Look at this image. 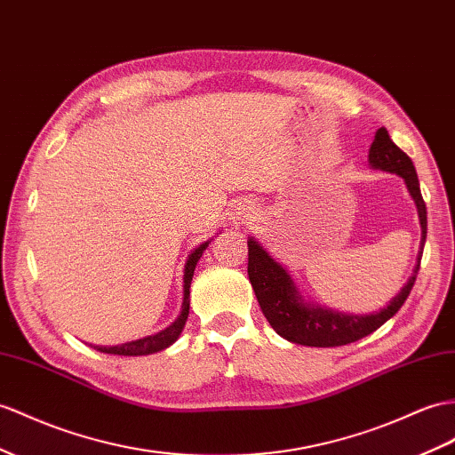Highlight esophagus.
I'll list each match as a JSON object with an SVG mask.
<instances>
[{"label":"esophagus","mask_w":455,"mask_h":455,"mask_svg":"<svg viewBox=\"0 0 455 455\" xmlns=\"http://www.w3.org/2000/svg\"><path fill=\"white\" fill-rule=\"evenodd\" d=\"M255 209H258V207H255V204L250 202V200L238 202L235 205V212H232V215H230L232 225L240 227V225L250 223V220H253V217H255Z\"/></svg>","instance_id":"obj_1"}]
</instances>
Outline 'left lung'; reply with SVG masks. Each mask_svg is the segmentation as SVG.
I'll list each match as a JSON object with an SVG mask.
<instances>
[{"instance_id": "obj_1", "label": "left lung", "mask_w": 455, "mask_h": 455, "mask_svg": "<svg viewBox=\"0 0 455 455\" xmlns=\"http://www.w3.org/2000/svg\"><path fill=\"white\" fill-rule=\"evenodd\" d=\"M369 167L402 177L417 207L419 225H421V246H419L415 269L400 292L382 309L372 311L369 315H354V313H342L306 299L286 267L278 263L255 236H250L248 275L251 288L267 321L276 334L288 342L313 347H334L357 342L394 317L411 292L427 240V207L413 161L392 142L388 131L382 126L375 132V140L369 148Z\"/></svg>"}]
</instances>
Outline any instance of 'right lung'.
I'll return each mask as SVG.
<instances>
[{
  "label": "right lung",
  "mask_w": 455,
  "mask_h": 455,
  "mask_svg": "<svg viewBox=\"0 0 455 455\" xmlns=\"http://www.w3.org/2000/svg\"><path fill=\"white\" fill-rule=\"evenodd\" d=\"M209 243H212V240L200 243V246L192 250V253L188 255V259H186V265H184L182 309H180V315L174 319V323H171L167 329H163V331H159L156 334L144 336V339H138V340H132V342H124V344H119V346H94V349H98V352H101V354H115V355H149V354L161 352V349H165L171 344L177 342L182 329H184V324H186V319H188V313H190V284H192L194 269H196L197 261H200L202 253L205 251V248L209 246Z\"/></svg>",
  "instance_id": "right-lung-1"
}]
</instances>
